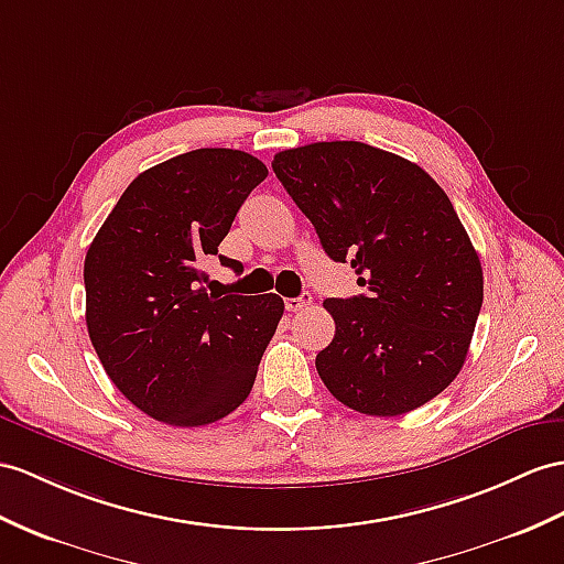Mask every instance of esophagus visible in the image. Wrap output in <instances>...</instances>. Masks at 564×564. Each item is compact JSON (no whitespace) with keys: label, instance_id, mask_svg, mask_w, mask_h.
<instances>
[{"label":"esophagus","instance_id":"1","mask_svg":"<svg viewBox=\"0 0 564 564\" xmlns=\"http://www.w3.org/2000/svg\"><path fill=\"white\" fill-rule=\"evenodd\" d=\"M311 304H313L311 294H301V296H296V299H284V308L292 311V313L304 311V308H308Z\"/></svg>","mask_w":564,"mask_h":564}]
</instances>
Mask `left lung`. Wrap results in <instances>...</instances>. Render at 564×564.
<instances>
[{"mask_svg":"<svg viewBox=\"0 0 564 564\" xmlns=\"http://www.w3.org/2000/svg\"><path fill=\"white\" fill-rule=\"evenodd\" d=\"M272 170L325 253L366 294L325 299L335 337L315 356L325 388L368 416H400L464 366L484 270L445 191L400 155L359 141L282 150Z\"/></svg>","mask_w":564,"mask_h":564,"instance_id":"left-lung-1","label":"left lung"}]
</instances>
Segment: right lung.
I'll return each mask as SVG.
<instances>
[{"label": "right lung", "instance_id": "right-lung-1", "mask_svg": "<svg viewBox=\"0 0 564 564\" xmlns=\"http://www.w3.org/2000/svg\"><path fill=\"white\" fill-rule=\"evenodd\" d=\"M268 176L258 158L198 148L145 170L107 215L86 253V325L109 380L143 414L196 429L249 397L278 329V294L205 290L243 200Z\"/></svg>", "mask_w": 564, "mask_h": 564}]
</instances>
